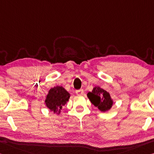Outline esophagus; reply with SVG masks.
I'll use <instances>...</instances> for the list:
<instances>
[{"mask_svg": "<svg viewBox=\"0 0 154 154\" xmlns=\"http://www.w3.org/2000/svg\"><path fill=\"white\" fill-rule=\"evenodd\" d=\"M76 94L77 95H79V96H82V95H83V94H84V90H76Z\"/></svg>", "mask_w": 154, "mask_h": 154, "instance_id": "34e87169", "label": "esophagus"}]
</instances>
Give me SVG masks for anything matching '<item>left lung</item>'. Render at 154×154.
<instances>
[{
  "mask_svg": "<svg viewBox=\"0 0 154 154\" xmlns=\"http://www.w3.org/2000/svg\"><path fill=\"white\" fill-rule=\"evenodd\" d=\"M87 97L90 102L101 112L108 111L113 106L114 101L109 92L99 86H95L92 92L87 94Z\"/></svg>",
  "mask_w": 154,
  "mask_h": 154,
  "instance_id": "8db88e82",
  "label": "left lung"
}]
</instances>
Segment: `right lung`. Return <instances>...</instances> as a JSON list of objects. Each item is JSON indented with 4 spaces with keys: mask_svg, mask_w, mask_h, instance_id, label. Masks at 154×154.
Wrapping results in <instances>:
<instances>
[{
    "mask_svg": "<svg viewBox=\"0 0 154 154\" xmlns=\"http://www.w3.org/2000/svg\"><path fill=\"white\" fill-rule=\"evenodd\" d=\"M70 94L64 87L55 86L48 90L45 100V105L53 114L60 115L63 106L68 103Z\"/></svg>",
    "mask_w": 154,
    "mask_h": 154,
    "instance_id": "right-lung-1",
    "label": "right lung"
}]
</instances>
